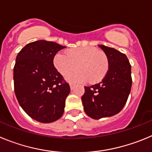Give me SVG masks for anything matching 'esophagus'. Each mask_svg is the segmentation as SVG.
<instances>
[{
    "label": "esophagus",
    "mask_w": 152,
    "mask_h": 152,
    "mask_svg": "<svg viewBox=\"0 0 152 152\" xmlns=\"http://www.w3.org/2000/svg\"><path fill=\"white\" fill-rule=\"evenodd\" d=\"M74 86H75V84L73 83H69V87H70V89L73 90V88H74Z\"/></svg>",
    "instance_id": "34e87169"
}]
</instances>
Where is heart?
<instances>
[{"label":"heart","instance_id":"1","mask_svg":"<svg viewBox=\"0 0 152 152\" xmlns=\"http://www.w3.org/2000/svg\"><path fill=\"white\" fill-rule=\"evenodd\" d=\"M54 65L62 76H66L76 69L79 70L68 76L69 81L99 83L106 76L109 63L106 54L94 47L70 49L66 54L59 52L54 57Z\"/></svg>","mask_w":152,"mask_h":152}]
</instances>
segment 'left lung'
<instances>
[{
    "mask_svg": "<svg viewBox=\"0 0 152 152\" xmlns=\"http://www.w3.org/2000/svg\"><path fill=\"white\" fill-rule=\"evenodd\" d=\"M98 46L107 57L108 71L100 83L85 86L82 96L85 112L96 120L111 117L122 110L132 87L131 65L126 54L113 48Z\"/></svg>",
    "mask_w": 152,
    "mask_h": 152,
    "instance_id": "1",
    "label": "left lung"
}]
</instances>
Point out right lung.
Masks as SVG:
<instances>
[{
    "mask_svg": "<svg viewBox=\"0 0 152 152\" xmlns=\"http://www.w3.org/2000/svg\"><path fill=\"white\" fill-rule=\"evenodd\" d=\"M66 47L39 40L20 50L13 68L14 91L23 110L41 123L62 117L70 88L54 66V57Z\"/></svg>",
    "mask_w": 152,
    "mask_h": 152,
    "instance_id": "obj_1",
    "label": "right lung"
}]
</instances>
